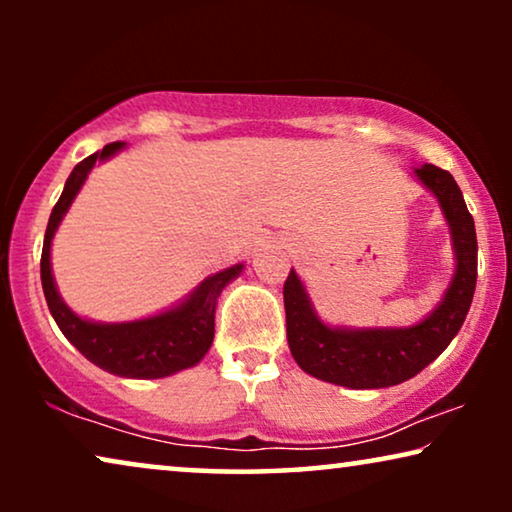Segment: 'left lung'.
<instances>
[{
	"mask_svg": "<svg viewBox=\"0 0 512 512\" xmlns=\"http://www.w3.org/2000/svg\"><path fill=\"white\" fill-rule=\"evenodd\" d=\"M415 177L438 198L450 226L457 268L443 300L429 317L408 328H333L314 312L303 282H284L286 338L307 375L349 389L394 387L436 361L464 324L478 279V240L457 181L436 165L415 167Z\"/></svg>",
	"mask_w": 512,
	"mask_h": 512,
	"instance_id": "1",
	"label": "left lung"
}]
</instances>
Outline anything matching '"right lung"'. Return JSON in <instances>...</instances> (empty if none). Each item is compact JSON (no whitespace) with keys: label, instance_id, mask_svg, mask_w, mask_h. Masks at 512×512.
Segmentation results:
<instances>
[{"label":"right lung","instance_id":"add662e5","mask_svg":"<svg viewBox=\"0 0 512 512\" xmlns=\"http://www.w3.org/2000/svg\"><path fill=\"white\" fill-rule=\"evenodd\" d=\"M123 142H111L102 151L83 158L69 174L65 191L55 202L51 219L46 226L44 249H41V286L55 324L90 363L118 377H135V380H158L179 373L200 363L209 352L214 340V312L223 286L240 275L242 263L226 268L207 277L184 303L172 310L160 312L156 317L123 321V324H97L81 319L65 305L55 289L51 272V242L58 230L62 216L67 214L76 193L81 191L88 172L97 160H107L123 149Z\"/></svg>","mask_w":512,"mask_h":512}]
</instances>
